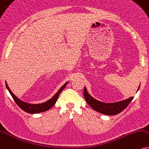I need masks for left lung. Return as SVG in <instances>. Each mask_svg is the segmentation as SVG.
<instances>
[{
  "label": "left lung",
  "mask_w": 149,
  "mask_h": 149,
  "mask_svg": "<svg viewBox=\"0 0 149 149\" xmlns=\"http://www.w3.org/2000/svg\"><path fill=\"white\" fill-rule=\"evenodd\" d=\"M84 96L86 102L93 110L107 115H115L121 113L127 107L134 98L133 97H131L126 100L111 104L101 102L92 97L86 91V88H84Z\"/></svg>",
  "instance_id": "1"
}]
</instances>
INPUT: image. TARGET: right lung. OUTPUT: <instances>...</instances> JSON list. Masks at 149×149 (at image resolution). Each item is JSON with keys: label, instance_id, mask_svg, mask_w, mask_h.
I'll use <instances>...</instances> for the list:
<instances>
[{"label": "right lung", "instance_id": "right-lung-1", "mask_svg": "<svg viewBox=\"0 0 149 149\" xmlns=\"http://www.w3.org/2000/svg\"><path fill=\"white\" fill-rule=\"evenodd\" d=\"M67 84L68 82L64 84V85L62 86L59 90H58L57 93H56V94L52 97V99H50V100L47 101V102L42 103V104H27V103H25L23 102V101L20 100L19 99H18L15 95L13 94L12 92L11 91V90L10 89V88L8 87V86H7V84H6V87L7 90L9 91V92H10L11 95H12V98L14 99V102L16 103V104H17V105L19 106L22 110H23V111L30 114H34V113H42V112H45L47 111V110L50 109V108L55 104L56 100H58V97L59 96V94L61 93V91L65 88V86L67 85Z\"/></svg>", "mask_w": 149, "mask_h": 149}]
</instances>
